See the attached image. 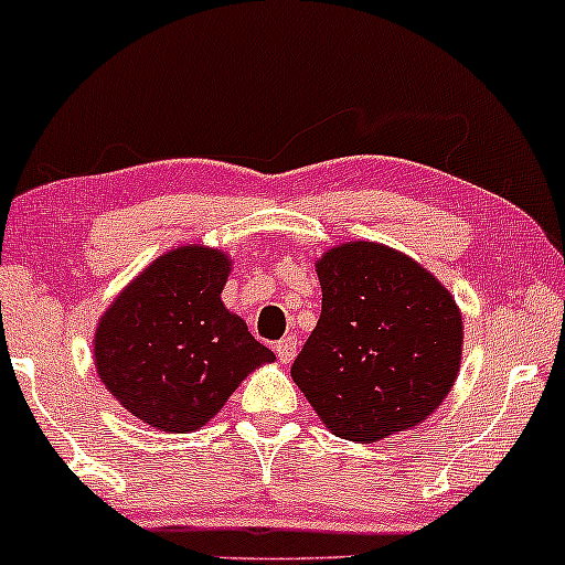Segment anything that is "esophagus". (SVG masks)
I'll use <instances>...</instances> for the list:
<instances>
[{
  "label": "esophagus",
  "instance_id": "obj_1",
  "mask_svg": "<svg viewBox=\"0 0 565 565\" xmlns=\"http://www.w3.org/2000/svg\"><path fill=\"white\" fill-rule=\"evenodd\" d=\"M296 350H298V337L296 334L282 337V340L275 345V353H277V358H280V363H292V358H296Z\"/></svg>",
  "mask_w": 565,
  "mask_h": 565
}]
</instances>
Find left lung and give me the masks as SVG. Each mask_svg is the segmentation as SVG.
<instances>
[{
    "mask_svg": "<svg viewBox=\"0 0 565 565\" xmlns=\"http://www.w3.org/2000/svg\"><path fill=\"white\" fill-rule=\"evenodd\" d=\"M321 317L290 376L319 420L355 444L428 420L459 376L465 324L420 262L373 241L317 259Z\"/></svg>",
    "mask_w": 565,
    "mask_h": 565,
    "instance_id": "1",
    "label": "left lung"
}]
</instances>
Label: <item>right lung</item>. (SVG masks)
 Listing matches in <instances>:
<instances>
[{
	"label": "right lung",
	"mask_w": 565,
	"mask_h": 565,
	"mask_svg": "<svg viewBox=\"0 0 565 565\" xmlns=\"http://www.w3.org/2000/svg\"><path fill=\"white\" fill-rule=\"evenodd\" d=\"M233 259L175 246L124 288L95 327L93 361L119 405L166 434L207 426L238 384L275 353L225 309Z\"/></svg>",
	"instance_id": "obj_1"
}]
</instances>
